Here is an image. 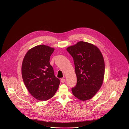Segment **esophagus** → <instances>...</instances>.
Segmentation results:
<instances>
[{
  "instance_id": "1",
  "label": "esophagus",
  "mask_w": 129,
  "mask_h": 129,
  "mask_svg": "<svg viewBox=\"0 0 129 129\" xmlns=\"http://www.w3.org/2000/svg\"><path fill=\"white\" fill-rule=\"evenodd\" d=\"M61 83H64L65 82V79L64 78H62V79H61Z\"/></svg>"
}]
</instances>
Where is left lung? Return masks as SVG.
I'll list each match as a JSON object with an SVG mask.
<instances>
[{
    "instance_id": "1",
    "label": "left lung",
    "mask_w": 129,
    "mask_h": 129,
    "mask_svg": "<svg viewBox=\"0 0 129 129\" xmlns=\"http://www.w3.org/2000/svg\"><path fill=\"white\" fill-rule=\"evenodd\" d=\"M73 58L77 83L72 88L75 97L85 101L92 98L101 88L104 78L105 62L95 45L79 41L66 49Z\"/></svg>"
}]
</instances>
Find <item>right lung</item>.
Wrapping results in <instances>:
<instances>
[{
    "label": "right lung",
    "mask_w": 129,
    "mask_h": 129,
    "mask_svg": "<svg viewBox=\"0 0 129 129\" xmlns=\"http://www.w3.org/2000/svg\"><path fill=\"white\" fill-rule=\"evenodd\" d=\"M54 50L45 45L36 46L28 50L23 60L21 73L24 83L30 94L39 101L51 99L60 85V80L55 77L49 63Z\"/></svg>",
    "instance_id": "1"
}]
</instances>
